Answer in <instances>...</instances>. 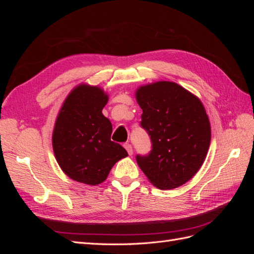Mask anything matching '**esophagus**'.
Segmentation results:
<instances>
[{"label":"esophagus","mask_w":254,"mask_h":254,"mask_svg":"<svg viewBox=\"0 0 254 254\" xmlns=\"http://www.w3.org/2000/svg\"><path fill=\"white\" fill-rule=\"evenodd\" d=\"M124 147H125V149L127 150V152H128V155L129 156H131L132 153H133V149H132V146L130 145L129 143H125L124 144Z\"/></svg>","instance_id":"34e87169"}]
</instances>
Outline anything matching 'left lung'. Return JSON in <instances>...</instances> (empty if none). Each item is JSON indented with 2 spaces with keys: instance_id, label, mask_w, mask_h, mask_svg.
Here are the masks:
<instances>
[{
  "instance_id": "1",
  "label": "left lung",
  "mask_w": 254,
  "mask_h": 254,
  "mask_svg": "<svg viewBox=\"0 0 254 254\" xmlns=\"http://www.w3.org/2000/svg\"><path fill=\"white\" fill-rule=\"evenodd\" d=\"M143 110L140 125L148 133L151 150L135 159L148 180L161 190L176 189L201 167L211 142L204 107L179 84L159 81L137 89Z\"/></svg>"
}]
</instances>
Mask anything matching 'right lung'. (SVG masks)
I'll return each instance as SVG.
<instances>
[{
	"label": "right lung",
	"mask_w": 254,
	"mask_h": 254,
	"mask_svg": "<svg viewBox=\"0 0 254 254\" xmlns=\"http://www.w3.org/2000/svg\"><path fill=\"white\" fill-rule=\"evenodd\" d=\"M108 96L101 88L81 84L64 101L53 132L58 164L71 179L89 186L102 183L112 166L128 156L111 141L112 125L104 117Z\"/></svg>",
	"instance_id": "1"
}]
</instances>
